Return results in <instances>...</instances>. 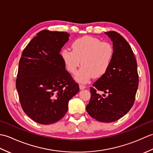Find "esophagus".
I'll use <instances>...</instances> for the list:
<instances>
[{
    "mask_svg": "<svg viewBox=\"0 0 153 153\" xmlns=\"http://www.w3.org/2000/svg\"><path fill=\"white\" fill-rule=\"evenodd\" d=\"M79 89H81V90H83V89H84L85 88V85H82V84H80V85H79Z\"/></svg>",
    "mask_w": 153,
    "mask_h": 153,
    "instance_id": "1",
    "label": "esophagus"
}]
</instances>
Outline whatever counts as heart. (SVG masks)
Returning a JSON list of instances; mask_svg holds the SVG:
<instances>
[{"instance_id":"obj_1","label":"heart","mask_w":153,"mask_h":153,"mask_svg":"<svg viewBox=\"0 0 153 153\" xmlns=\"http://www.w3.org/2000/svg\"><path fill=\"white\" fill-rule=\"evenodd\" d=\"M72 51L64 48L61 57L67 70L71 74L76 73L77 82L86 83L93 77H100L105 74L111 64L114 48L108 42H101L99 39L85 36L75 41L71 45Z\"/></svg>"}]
</instances>
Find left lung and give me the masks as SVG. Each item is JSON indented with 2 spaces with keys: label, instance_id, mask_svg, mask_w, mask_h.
I'll return each instance as SVG.
<instances>
[{
  "label": "left lung",
  "instance_id": "left-lung-1",
  "mask_svg": "<svg viewBox=\"0 0 153 153\" xmlns=\"http://www.w3.org/2000/svg\"><path fill=\"white\" fill-rule=\"evenodd\" d=\"M105 33L112 42V60L106 72L90 87L91 99L86 110L97 121L109 123L121 118L134 105L139 76L137 62L129 43L116 31Z\"/></svg>",
  "mask_w": 153,
  "mask_h": 153
}]
</instances>
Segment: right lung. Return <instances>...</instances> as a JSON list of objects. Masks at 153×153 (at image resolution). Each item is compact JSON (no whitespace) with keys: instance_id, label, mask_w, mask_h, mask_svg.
Returning <instances> with one entry per match:
<instances>
[{"instance_id":"1","label":"right lung","mask_w":153,"mask_h":153,"mask_svg":"<svg viewBox=\"0 0 153 153\" xmlns=\"http://www.w3.org/2000/svg\"><path fill=\"white\" fill-rule=\"evenodd\" d=\"M69 36L66 32L41 31L24 48L19 62L16 86L21 106L41 124L63 118L69 100L79 91L60 54Z\"/></svg>"}]
</instances>
